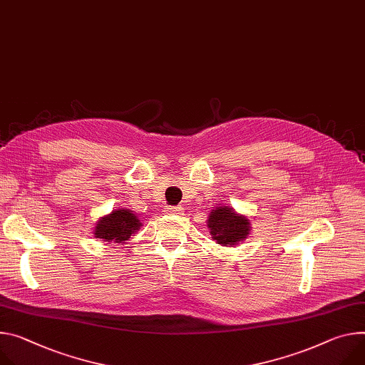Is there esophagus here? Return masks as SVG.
<instances>
[{
	"instance_id": "1",
	"label": "esophagus",
	"mask_w": 365,
	"mask_h": 365,
	"mask_svg": "<svg viewBox=\"0 0 365 365\" xmlns=\"http://www.w3.org/2000/svg\"><path fill=\"white\" fill-rule=\"evenodd\" d=\"M165 212H168V214H182L183 208L182 207H168V208H165Z\"/></svg>"
}]
</instances>
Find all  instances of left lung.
I'll return each mask as SVG.
<instances>
[{"instance_id":"8db88e82","label":"left lung","mask_w":365,"mask_h":365,"mask_svg":"<svg viewBox=\"0 0 365 365\" xmlns=\"http://www.w3.org/2000/svg\"><path fill=\"white\" fill-rule=\"evenodd\" d=\"M249 220L243 215L235 212L230 207H220L212 210L208 218L210 233L212 235V240L222 246H233L239 242L245 240L250 231Z\"/></svg>"}]
</instances>
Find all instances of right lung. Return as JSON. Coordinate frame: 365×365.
Segmentation results:
<instances>
[{"label": "right lung", "instance_id": "obj_1", "mask_svg": "<svg viewBox=\"0 0 365 365\" xmlns=\"http://www.w3.org/2000/svg\"><path fill=\"white\" fill-rule=\"evenodd\" d=\"M140 227L141 222L135 214L120 208L98 221L94 235L97 239L108 243H125L132 235L137 233Z\"/></svg>", "mask_w": 365, "mask_h": 365}]
</instances>
